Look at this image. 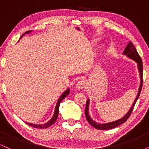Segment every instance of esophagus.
<instances>
[{"instance_id": "esophagus-1", "label": "esophagus", "mask_w": 149, "mask_h": 149, "mask_svg": "<svg viewBox=\"0 0 149 149\" xmlns=\"http://www.w3.org/2000/svg\"><path fill=\"white\" fill-rule=\"evenodd\" d=\"M85 87V82L83 80H80V81L78 82L76 85V88L77 90H83Z\"/></svg>"}]
</instances>
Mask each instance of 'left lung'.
<instances>
[{
    "mask_svg": "<svg viewBox=\"0 0 149 149\" xmlns=\"http://www.w3.org/2000/svg\"><path fill=\"white\" fill-rule=\"evenodd\" d=\"M123 54L126 57L129 58V59H132L133 61H134L137 64V69L139 73V77H140V84L139 87V90H138V93L136 95V98L133 102L132 105L130 107V109H129V111L127 112V113L125 114L124 116H123L122 118H120V119L116 120L115 121H112V122H109L106 123H97L96 121L94 120L92 118L91 116L90 115V111H89V108H90V99H88L86 103V107H85V116H86L87 120L88 121V123H90L92 127L96 128L97 130H110L113 129V128L117 127L118 126H119L120 125L124 123L126 120H127L128 118L130 117V116L131 115L132 111L134 107L136 104V101H137L138 98H139L140 95V92L141 91V88H142V84H143V64L142 61H141V57H139V54H138L137 51H136V48L134 47V46L133 45V44L132 43V42H129L127 43V45H126Z\"/></svg>",
    "mask_w": 149,
    "mask_h": 149,
    "instance_id": "obj_1",
    "label": "left lung"
}]
</instances>
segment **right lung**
<instances>
[{"mask_svg":"<svg viewBox=\"0 0 149 149\" xmlns=\"http://www.w3.org/2000/svg\"><path fill=\"white\" fill-rule=\"evenodd\" d=\"M31 32V31H29L25 32V33L22 36L21 38H20V39H21L25 35V34H29V33H30ZM69 92H70V89L68 88L67 90H65V91L63 92L62 94H61V96L59 97V100H58V101H57V104H56V106H55V108H54V114H53L52 118L49 119V120L47 121V122H46V123H43V124H33V123H26L27 125H29V126H31V127H33L40 128V129H43V128H47V127H49V126L52 125L54 124V122H55V121L57 120L58 115H59V104H60V103L61 102V101L64 100L65 97H67L68 95H69Z\"/></svg>","mask_w":149,"mask_h":149,"instance_id":"1","label":"right lung"}]
</instances>
